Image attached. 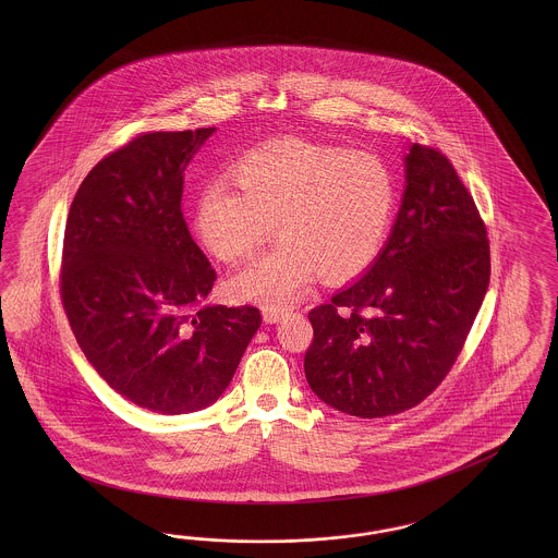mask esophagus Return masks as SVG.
I'll use <instances>...</instances> for the list:
<instances>
[{"label": "esophagus", "mask_w": 558, "mask_h": 558, "mask_svg": "<svg viewBox=\"0 0 558 558\" xmlns=\"http://www.w3.org/2000/svg\"><path fill=\"white\" fill-rule=\"evenodd\" d=\"M284 319V308H276V306H266L264 308V322L278 323Z\"/></svg>", "instance_id": "obj_1"}]
</instances>
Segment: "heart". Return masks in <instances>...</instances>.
<instances>
[{"label":"heart","mask_w":558,"mask_h":558,"mask_svg":"<svg viewBox=\"0 0 558 558\" xmlns=\"http://www.w3.org/2000/svg\"><path fill=\"white\" fill-rule=\"evenodd\" d=\"M397 208V182L372 153L276 141L245 155L235 184L213 182L196 204V229L222 262H239L274 235L284 239L231 280L241 301L287 306L315 274L338 282L378 257Z\"/></svg>","instance_id":"1"}]
</instances>
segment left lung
I'll use <instances>...</instances> for the list:
<instances>
[{"instance_id": "obj_1", "label": "left lung", "mask_w": 558, "mask_h": 558, "mask_svg": "<svg viewBox=\"0 0 558 558\" xmlns=\"http://www.w3.org/2000/svg\"><path fill=\"white\" fill-rule=\"evenodd\" d=\"M392 233L366 274L311 308L308 387L362 420L420 405L454 366L489 287L487 227L444 153L413 143Z\"/></svg>"}]
</instances>
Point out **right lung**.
Here are the masks:
<instances>
[{"label":"right lung","instance_id":"obj_1","mask_svg":"<svg viewBox=\"0 0 558 558\" xmlns=\"http://www.w3.org/2000/svg\"><path fill=\"white\" fill-rule=\"evenodd\" d=\"M213 133L135 136L85 175L65 225L61 301L82 352L124 399L163 415L215 403L262 325L250 304H203L217 271L182 192Z\"/></svg>","mask_w":558,"mask_h":558}]
</instances>
